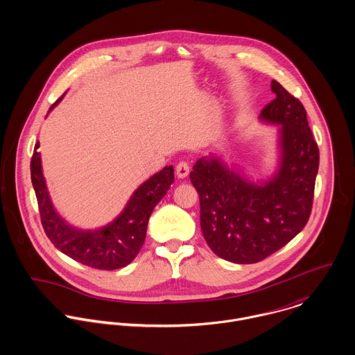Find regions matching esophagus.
I'll list each match as a JSON object with an SVG mask.
<instances>
[{"mask_svg": "<svg viewBox=\"0 0 355 355\" xmlns=\"http://www.w3.org/2000/svg\"><path fill=\"white\" fill-rule=\"evenodd\" d=\"M190 172V165L186 162V161H180L178 165H176V176L179 179H184L187 178Z\"/></svg>", "mask_w": 355, "mask_h": 355, "instance_id": "34e87169", "label": "esophagus"}]
</instances>
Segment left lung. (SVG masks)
I'll use <instances>...</instances> for the list:
<instances>
[{"mask_svg":"<svg viewBox=\"0 0 355 355\" xmlns=\"http://www.w3.org/2000/svg\"><path fill=\"white\" fill-rule=\"evenodd\" d=\"M276 98L259 120L277 127V166L255 180L218 155L200 158L190 173L200 194L201 230L211 252L235 263H254L304 230L313 203L320 153L304 105L272 80Z\"/></svg>","mask_w":355,"mask_h":355,"instance_id":"1","label":"left lung"}]
</instances>
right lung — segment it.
<instances>
[{
    "instance_id": "obj_1",
    "label": "right lung",
    "mask_w": 355,
    "mask_h": 355,
    "mask_svg": "<svg viewBox=\"0 0 355 355\" xmlns=\"http://www.w3.org/2000/svg\"><path fill=\"white\" fill-rule=\"evenodd\" d=\"M62 97L51 105L48 113ZM38 148L40 142L35 145L31 158V182L40 206L41 221L51 243L61 253L96 269L113 270L132 262L144 246L153 209L173 183V166H164L144 182L134 191L121 213L109 224L96 230H82L67 223L51 202L42 171L41 153L37 152Z\"/></svg>"
}]
</instances>
